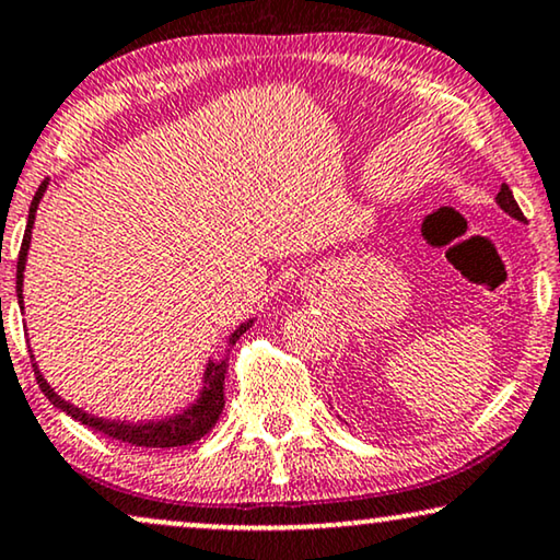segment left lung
I'll use <instances>...</instances> for the list:
<instances>
[{
    "instance_id": "1",
    "label": "left lung",
    "mask_w": 560,
    "mask_h": 560,
    "mask_svg": "<svg viewBox=\"0 0 560 560\" xmlns=\"http://www.w3.org/2000/svg\"><path fill=\"white\" fill-rule=\"evenodd\" d=\"M494 202H498L500 208L505 210L510 218H515V220H525L523 210L517 208V202H515V198H513V190H510L508 185H502V187H500V192H498V198H494Z\"/></svg>"
}]
</instances>
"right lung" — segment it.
I'll use <instances>...</instances> for the list:
<instances>
[{
    "label": "right lung",
    "mask_w": 560,
    "mask_h": 560,
    "mask_svg": "<svg viewBox=\"0 0 560 560\" xmlns=\"http://www.w3.org/2000/svg\"><path fill=\"white\" fill-rule=\"evenodd\" d=\"M50 185V179L37 187L33 205H30V215H27V228H25V238H22V248H20V258H18V299H20V310H25L22 304V281H25V264H27V254H30V241H33V225H35V212L37 205H40L43 195ZM254 325V319L243 322L238 325V329H233L228 335V348H233L238 342V337L246 332V329ZM33 358V368L37 375V383H40L43 393L47 396V400L60 411H66L68 416H73L75 421L85 423L93 431H101V434L119 439L124 444L131 446H147V448H170V446H187L192 441L202 439L208 431L215 427L220 413H223L225 398H223V383H225V370H228V355H223L220 360H208L202 373V388L200 396L192 400L190 406L183 408L179 413L164 416V419H152V421H116V419H98V416L85 413L83 408H78L73 404H68L66 398H60L58 393L50 388V383L45 381L40 368H37L35 355Z\"/></svg>",
    "instance_id": "1"
}]
</instances>
